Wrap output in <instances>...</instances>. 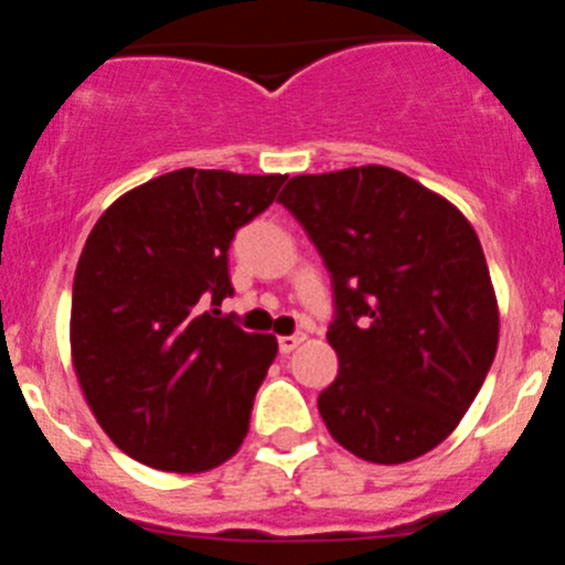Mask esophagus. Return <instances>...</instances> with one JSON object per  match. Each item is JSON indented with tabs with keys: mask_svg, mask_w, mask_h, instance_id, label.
<instances>
[{
	"mask_svg": "<svg viewBox=\"0 0 565 565\" xmlns=\"http://www.w3.org/2000/svg\"><path fill=\"white\" fill-rule=\"evenodd\" d=\"M302 342H306V337H302V333H294V337H279V353L297 351Z\"/></svg>",
	"mask_w": 565,
	"mask_h": 565,
	"instance_id": "obj_1",
	"label": "esophagus"
}]
</instances>
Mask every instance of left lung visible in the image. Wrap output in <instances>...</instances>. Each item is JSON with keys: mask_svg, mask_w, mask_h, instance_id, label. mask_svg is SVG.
Wrapping results in <instances>:
<instances>
[{"mask_svg": "<svg viewBox=\"0 0 565 565\" xmlns=\"http://www.w3.org/2000/svg\"><path fill=\"white\" fill-rule=\"evenodd\" d=\"M279 203L331 274L339 376L317 402L328 433L373 463L430 452L469 411L498 351L476 228L387 167L297 174Z\"/></svg>", "mask_w": 565, "mask_h": 565, "instance_id": "1", "label": "left lung"}]
</instances>
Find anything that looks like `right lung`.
<instances>
[{"mask_svg":"<svg viewBox=\"0 0 565 565\" xmlns=\"http://www.w3.org/2000/svg\"><path fill=\"white\" fill-rule=\"evenodd\" d=\"M282 183L178 169L118 198L89 232L73 279V367L104 433L135 461L203 472L246 438L277 339L246 333L217 306L234 294V234Z\"/></svg>","mask_w":565,"mask_h":565,"instance_id":"add662e5","label":"right lung"}]
</instances>
